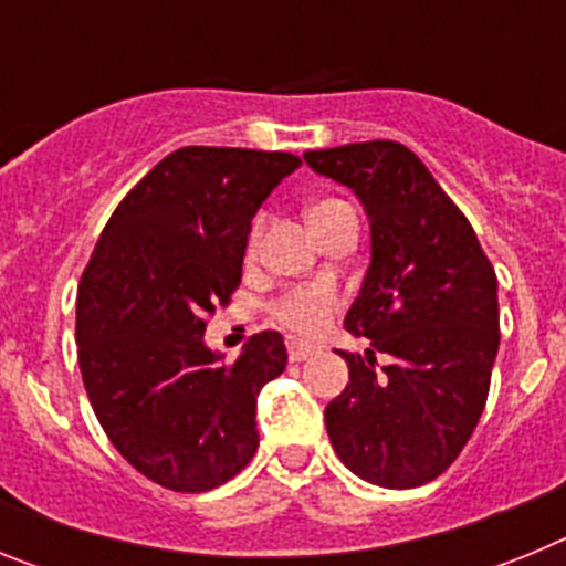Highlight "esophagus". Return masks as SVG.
<instances>
[{
    "label": "esophagus",
    "mask_w": 566,
    "mask_h": 566,
    "mask_svg": "<svg viewBox=\"0 0 566 566\" xmlns=\"http://www.w3.org/2000/svg\"><path fill=\"white\" fill-rule=\"evenodd\" d=\"M286 348H289V359H292V363H303V359H308L314 352H317L312 343H300V339H289Z\"/></svg>",
    "instance_id": "obj_1"
}]
</instances>
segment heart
<instances>
[{
	"label": "heart",
	"mask_w": 566,
	"mask_h": 566,
	"mask_svg": "<svg viewBox=\"0 0 566 566\" xmlns=\"http://www.w3.org/2000/svg\"><path fill=\"white\" fill-rule=\"evenodd\" d=\"M348 203L337 201V198H326V201H317L308 209V221L317 223L328 214L339 212ZM263 229H266V214H258L249 229L247 238V258H254L260 249V240H263ZM339 308V294L337 289L328 286V283H306V286L289 289L283 297H277L269 308L272 319L277 326L289 328L294 334H314L326 326L332 314Z\"/></svg>",
	"instance_id": "obj_1"
}]
</instances>
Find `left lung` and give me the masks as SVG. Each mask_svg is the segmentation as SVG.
Wrapping results in <instances>:
<instances>
[{
    "mask_svg": "<svg viewBox=\"0 0 566 566\" xmlns=\"http://www.w3.org/2000/svg\"><path fill=\"white\" fill-rule=\"evenodd\" d=\"M303 158L352 187L371 221V266L345 314V328L371 348L339 352L348 385L326 408L328 439L365 482L419 488L451 468L488 402L496 272L462 209L405 144H345Z\"/></svg>",
    "mask_w": 566,
    "mask_h": 566,
    "instance_id": "left-lung-1",
    "label": "left lung"
}]
</instances>
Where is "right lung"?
Listing matches in <instances>:
<instances>
[{
	"label": "right lung",
	"instance_id": "1",
	"mask_svg": "<svg viewBox=\"0 0 566 566\" xmlns=\"http://www.w3.org/2000/svg\"><path fill=\"white\" fill-rule=\"evenodd\" d=\"M300 167L292 153L181 147L109 214L78 283V368L104 433L178 493L238 476L258 451V394L286 368L277 332L234 363L203 345L240 286L252 218Z\"/></svg>",
	"mask_w": 566,
	"mask_h": 566
}]
</instances>
